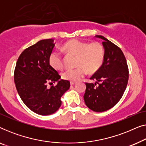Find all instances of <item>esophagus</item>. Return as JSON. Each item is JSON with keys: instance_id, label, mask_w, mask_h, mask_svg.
I'll return each mask as SVG.
<instances>
[{"instance_id": "34e87169", "label": "esophagus", "mask_w": 146, "mask_h": 146, "mask_svg": "<svg viewBox=\"0 0 146 146\" xmlns=\"http://www.w3.org/2000/svg\"><path fill=\"white\" fill-rule=\"evenodd\" d=\"M76 84V82H70V85H74Z\"/></svg>"}]
</instances>
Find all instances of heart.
<instances>
[{
  "label": "heart",
  "instance_id": "b5f03b06",
  "mask_svg": "<svg viewBox=\"0 0 146 146\" xmlns=\"http://www.w3.org/2000/svg\"><path fill=\"white\" fill-rule=\"evenodd\" d=\"M67 53L77 56L74 69H67L62 74L63 79L71 82H77L84 76L86 71L93 74L100 68L104 60V48L102 44L73 39L68 41L62 46ZM49 64L53 68L60 70L64 68L62 57L60 54L54 51L49 56Z\"/></svg>",
  "mask_w": 146,
  "mask_h": 146
}]
</instances>
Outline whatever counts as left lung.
Instances as JSON below:
<instances>
[{"instance_id": "left-lung-1", "label": "left lung", "mask_w": 146, "mask_h": 146, "mask_svg": "<svg viewBox=\"0 0 146 146\" xmlns=\"http://www.w3.org/2000/svg\"><path fill=\"white\" fill-rule=\"evenodd\" d=\"M95 36L104 40V60L100 68L90 78L96 82L86 83L84 99L88 108L102 112L114 106L122 97L127 84L129 72L121 50L103 36Z\"/></svg>"}]
</instances>
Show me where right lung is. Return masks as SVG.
Masks as SVG:
<instances>
[{
    "mask_svg": "<svg viewBox=\"0 0 146 146\" xmlns=\"http://www.w3.org/2000/svg\"><path fill=\"white\" fill-rule=\"evenodd\" d=\"M55 43L54 39L41 40L25 49L18 59L14 80L19 94L30 110L47 115L60 107L61 97L70 83L60 79L58 72L50 65L48 58ZM57 84L48 88V83Z\"/></svg>",
    "mask_w": 146,
    "mask_h": 146,
    "instance_id": "right-lung-1",
    "label": "right lung"
}]
</instances>
